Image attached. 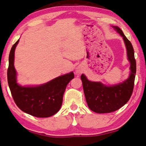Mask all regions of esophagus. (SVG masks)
<instances>
[{"label":"esophagus","mask_w":146,"mask_h":146,"mask_svg":"<svg viewBox=\"0 0 146 146\" xmlns=\"http://www.w3.org/2000/svg\"><path fill=\"white\" fill-rule=\"evenodd\" d=\"M82 71H83V69H82V67L78 66V67L76 68V72L77 73H82Z\"/></svg>","instance_id":"34e87169"}]
</instances>
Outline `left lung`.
<instances>
[{
	"label": "left lung",
	"mask_w": 146,
	"mask_h": 146,
	"mask_svg": "<svg viewBox=\"0 0 146 146\" xmlns=\"http://www.w3.org/2000/svg\"><path fill=\"white\" fill-rule=\"evenodd\" d=\"M122 37L124 41L127 59L130 63L129 78L122 83L107 86L100 82H92L84 74L81 75L83 91L90 109L98 113H110L123 106L131 98L134 89L136 73V62L133 46L118 26H112Z\"/></svg>",
	"instance_id": "left-lung-1"
}]
</instances>
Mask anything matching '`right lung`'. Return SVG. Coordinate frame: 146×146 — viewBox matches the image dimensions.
Listing matches in <instances>:
<instances>
[{
	"label": "right lung",
	"mask_w": 146,
	"mask_h": 146,
	"mask_svg": "<svg viewBox=\"0 0 146 146\" xmlns=\"http://www.w3.org/2000/svg\"><path fill=\"white\" fill-rule=\"evenodd\" d=\"M19 39L12 46L9 57L7 80L12 97L24 112L36 117H49L60 110L66 86L74 78L73 71L60 76L44 84L21 86L17 82L14 52Z\"/></svg>",
	"instance_id": "add662e5"
}]
</instances>
